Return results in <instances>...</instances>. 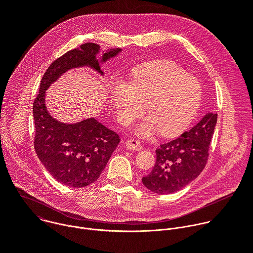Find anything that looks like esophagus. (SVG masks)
Returning a JSON list of instances; mask_svg holds the SVG:
<instances>
[{
    "instance_id": "34e87169",
    "label": "esophagus",
    "mask_w": 253,
    "mask_h": 253,
    "mask_svg": "<svg viewBox=\"0 0 253 253\" xmlns=\"http://www.w3.org/2000/svg\"><path fill=\"white\" fill-rule=\"evenodd\" d=\"M126 147L130 150H135V151H140L142 149V145L138 140L135 139H129L126 141Z\"/></svg>"
}]
</instances>
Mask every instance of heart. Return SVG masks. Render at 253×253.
Segmentation results:
<instances>
[{"instance_id":"obj_1","label":"heart","mask_w":253,"mask_h":253,"mask_svg":"<svg viewBox=\"0 0 253 253\" xmlns=\"http://www.w3.org/2000/svg\"><path fill=\"white\" fill-rule=\"evenodd\" d=\"M201 97L198 80L174 63L157 62L138 69L131 83L117 82L112 104L117 119L131 125L146 109L150 115L136 128L141 137L161 131L165 136L185 129L193 119Z\"/></svg>"}]
</instances>
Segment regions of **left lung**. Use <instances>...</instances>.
I'll return each mask as SVG.
<instances>
[{
    "instance_id": "obj_1",
    "label": "left lung",
    "mask_w": 253,
    "mask_h": 253,
    "mask_svg": "<svg viewBox=\"0 0 253 253\" xmlns=\"http://www.w3.org/2000/svg\"><path fill=\"white\" fill-rule=\"evenodd\" d=\"M216 122L217 114L208 113L181 136L161 144L152 171L142 178L144 186L158 194H171L192 182L207 163Z\"/></svg>"
}]
</instances>
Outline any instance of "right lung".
I'll use <instances>...</instances> for the list:
<instances>
[{"instance_id":"add662e5","label":"right lung","mask_w":253,"mask_h":253,"mask_svg":"<svg viewBox=\"0 0 253 253\" xmlns=\"http://www.w3.org/2000/svg\"><path fill=\"white\" fill-rule=\"evenodd\" d=\"M100 47L86 43L56 59L40 83L39 94L33 103L35 121L34 148L40 161L58 182L70 187H85L94 183L120 142L119 135L95 118L75 124L54 119L45 106V92L66 71L89 66L103 75L96 58ZM121 49H110L101 62L115 57Z\"/></svg>"}]
</instances>
